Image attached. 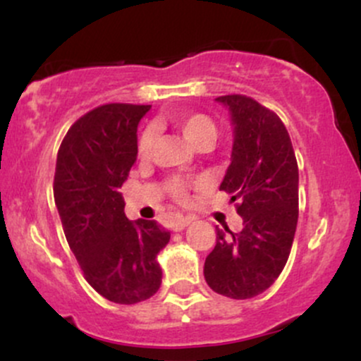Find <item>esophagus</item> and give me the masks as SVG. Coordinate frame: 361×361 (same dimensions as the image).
Returning <instances> with one entry per match:
<instances>
[{"label":"esophagus","mask_w":361,"mask_h":361,"mask_svg":"<svg viewBox=\"0 0 361 361\" xmlns=\"http://www.w3.org/2000/svg\"><path fill=\"white\" fill-rule=\"evenodd\" d=\"M190 222H192V219H190V217H180L175 224H173V231L180 233V231H183Z\"/></svg>","instance_id":"obj_1"}]
</instances>
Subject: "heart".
<instances>
[{
	"instance_id": "b5f03b06",
	"label": "heart",
	"mask_w": 361,
	"mask_h": 361,
	"mask_svg": "<svg viewBox=\"0 0 361 361\" xmlns=\"http://www.w3.org/2000/svg\"><path fill=\"white\" fill-rule=\"evenodd\" d=\"M175 126L178 130L183 134V137L192 144L193 147H198L204 142H214L217 137V127H215L214 120L207 117L204 114H183L175 117ZM154 130L147 128L139 139V156L142 159H147L151 156L152 146H154ZM169 192L175 195L176 198L186 197V183L181 180H171L168 183Z\"/></svg>"
}]
</instances>
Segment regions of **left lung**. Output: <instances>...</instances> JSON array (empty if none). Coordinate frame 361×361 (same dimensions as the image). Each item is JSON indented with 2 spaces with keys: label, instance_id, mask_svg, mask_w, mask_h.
<instances>
[{
  "label": "left lung",
  "instance_id": "obj_1",
  "mask_svg": "<svg viewBox=\"0 0 361 361\" xmlns=\"http://www.w3.org/2000/svg\"><path fill=\"white\" fill-rule=\"evenodd\" d=\"M215 102L229 110L234 135L221 190L239 200L243 229L215 227L204 275L214 292L251 299L271 287L288 259L299 219V168L279 115L243 94Z\"/></svg>",
  "mask_w": 361,
  "mask_h": 361
}]
</instances>
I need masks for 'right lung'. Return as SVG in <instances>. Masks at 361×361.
<instances>
[{
    "mask_svg": "<svg viewBox=\"0 0 361 361\" xmlns=\"http://www.w3.org/2000/svg\"><path fill=\"white\" fill-rule=\"evenodd\" d=\"M151 105L110 103L73 123L57 152L54 200L85 279L115 304L147 300L161 287L157 255L171 234L128 221L120 188L137 159V126Z\"/></svg>",
    "mask_w": 361,
    "mask_h": 361,
    "instance_id": "right-lung-1",
    "label": "right lung"
}]
</instances>
